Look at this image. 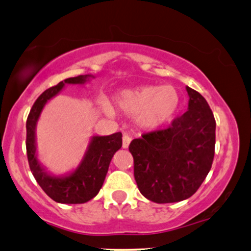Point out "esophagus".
Segmentation results:
<instances>
[{
    "label": "esophagus",
    "mask_w": 251,
    "mask_h": 251,
    "mask_svg": "<svg viewBox=\"0 0 251 251\" xmlns=\"http://www.w3.org/2000/svg\"><path fill=\"white\" fill-rule=\"evenodd\" d=\"M131 140L132 139L129 138L128 135H124L123 136V148H128V146H129V144H131Z\"/></svg>",
    "instance_id": "1"
}]
</instances>
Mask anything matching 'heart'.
Returning a JSON list of instances; mask_svg holds the SVG:
<instances>
[{
    "mask_svg": "<svg viewBox=\"0 0 251 251\" xmlns=\"http://www.w3.org/2000/svg\"><path fill=\"white\" fill-rule=\"evenodd\" d=\"M117 106L134 116L139 126L155 129L167 125L178 113L182 98L174 85L147 84L135 89L123 90L115 98ZM106 115H112L109 106H103Z\"/></svg>",
    "mask_w": 251,
    "mask_h": 251,
    "instance_id": "obj_1",
    "label": "heart"
}]
</instances>
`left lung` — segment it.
<instances>
[{
    "label": "left lung",
    "mask_w": 251,
    "mask_h": 251,
    "mask_svg": "<svg viewBox=\"0 0 251 251\" xmlns=\"http://www.w3.org/2000/svg\"><path fill=\"white\" fill-rule=\"evenodd\" d=\"M188 111L171 126L134 139V178L141 195L157 204L191 197L210 173L214 157L215 119L198 91L186 87Z\"/></svg>",
    "instance_id": "obj_1"
}]
</instances>
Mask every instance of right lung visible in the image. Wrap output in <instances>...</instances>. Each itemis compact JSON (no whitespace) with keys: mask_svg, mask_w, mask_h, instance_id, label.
I'll return each mask as SVG.
<instances>
[{"mask_svg":"<svg viewBox=\"0 0 251 251\" xmlns=\"http://www.w3.org/2000/svg\"><path fill=\"white\" fill-rule=\"evenodd\" d=\"M94 75L66 78L55 87L44 91L34 102L26 120V153L28 166L37 183L50 198L60 204H83L93 199L102 188L113 155L122 148V133L91 136L84 156L77 168L65 175H53L38 160L36 127L47 103L67 84L83 85Z\"/></svg>","mask_w":251,"mask_h":251,"instance_id":"add662e5","label":"right lung"}]
</instances>
